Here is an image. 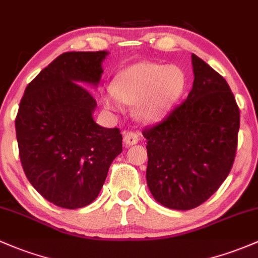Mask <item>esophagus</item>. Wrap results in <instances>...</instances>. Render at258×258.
I'll return each mask as SVG.
<instances>
[{
	"instance_id": "esophagus-1",
	"label": "esophagus",
	"mask_w": 258,
	"mask_h": 258,
	"mask_svg": "<svg viewBox=\"0 0 258 258\" xmlns=\"http://www.w3.org/2000/svg\"><path fill=\"white\" fill-rule=\"evenodd\" d=\"M138 141H140V138H138V135L135 134V132H131V131L123 132V142L127 147L136 145Z\"/></svg>"
}]
</instances>
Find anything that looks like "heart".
<instances>
[{
	"label": "heart",
	"instance_id": "heart-1",
	"mask_svg": "<svg viewBox=\"0 0 258 258\" xmlns=\"http://www.w3.org/2000/svg\"><path fill=\"white\" fill-rule=\"evenodd\" d=\"M183 88V73L177 67L143 61L121 70L112 81V91L102 93L101 101L113 112H120L122 104L135 105L137 118L157 122L175 104Z\"/></svg>",
	"mask_w": 258,
	"mask_h": 258
}]
</instances>
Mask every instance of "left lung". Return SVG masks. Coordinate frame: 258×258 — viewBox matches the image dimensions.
I'll return each instance as SVG.
<instances>
[{"instance_id":"left-lung-1","label":"left lung","mask_w":258,"mask_h":258,"mask_svg":"<svg viewBox=\"0 0 258 258\" xmlns=\"http://www.w3.org/2000/svg\"><path fill=\"white\" fill-rule=\"evenodd\" d=\"M191 64L194 83L185 101L143 131L148 188L159 204L175 210L199 207L218 190L234 164L240 128L226 80L195 54Z\"/></svg>"}]
</instances>
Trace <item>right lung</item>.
Returning a JSON list of instances; mask_svg holds the SVG:
<instances>
[{"instance_id":"1","label":"right lung","mask_w":258,"mask_h":258,"mask_svg":"<svg viewBox=\"0 0 258 258\" xmlns=\"http://www.w3.org/2000/svg\"><path fill=\"white\" fill-rule=\"evenodd\" d=\"M108 51H68L26 88L16 117L26 177L48 202L65 209L91 204L122 152L118 128L94 121L96 101L83 85H99Z\"/></svg>"}]
</instances>
